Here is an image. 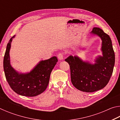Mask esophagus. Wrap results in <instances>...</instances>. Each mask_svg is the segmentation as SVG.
<instances>
[{"label":"esophagus","instance_id":"esophagus-1","mask_svg":"<svg viewBox=\"0 0 120 120\" xmlns=\"http://www.w3.org/2000/svg\"><path fill=\"white\" fill-rule=\"evenodd\" d=\"M58 58L60 60H62L63 59H64V54H63V53H59L58 55Z\"/></svg>","mask_w":120,"mask_h":120}]
</instances>
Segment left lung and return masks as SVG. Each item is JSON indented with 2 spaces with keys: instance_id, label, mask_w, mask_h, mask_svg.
I'll use <instances>...</instances> for the list:
<instances>
[{
  "instance_id": "obj_1",
  "label": "left lung",
  "mask_w": 120,
  "mask_h": 120,
  "mask_svg": "<svg viewBox=\"0 0 120 120\" xmlns=\"http://www.w3.org/2000/svg\"><path fill=\"white\" fill-rule=\"evenodd\" d=\"M90 34L101 38L103 56H97L94 64L84 61L77 56H70L65 59L70 66L72 85L78 90L87 93L96 92L106 86L115 64V54L109 35L98 27L93 28Z\"/></svg>"
}]
</instances>
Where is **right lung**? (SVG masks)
Returning a JSON list of instances; mask_svg holds the SVG:
<instances>
[{"mask_svg":"<svg viewBox=\"0 0 120 120\" xmlns=\"http://www.w3.org/2000/svg\"><path fill=\"white\" fill-rule=\"evenodd\" d=\"M13 36L7 44L4 58V70L6 78L11 88L22 96L33 97L43 93L47 88L50 75L58 59L56 56L41 60L31 71L21 73L14 69L11 64L9 51Z\"/></svg>","mask_w":120,"mask_h":120,"instance_id":"obj_1","label":"right lung"}]
</instances>
